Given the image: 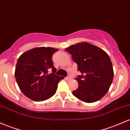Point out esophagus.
Listing matches in <instances>:
<instances>
[{
	"mask_svg": "<svg viewBox=\"0 0 130 130\" xmlns=\"http://www.w3.org/2000/svg\"><path fill=\"white\" fill-rule=\"evenodd\" d=\"M65 79H67V80H70V79H71V78L70 76H67L65 78Z\"/></svg>",
	"mask_w": 130,
	"mask_h": 130,
	"instance_id": "1",
	"label": "esophagus"
}]
</instances>
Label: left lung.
<instances>
[{
	"label": "left lung",
	"instance_id": "left-lung-1",
	"mask_svg": "<svg viewBox=\"0 0 130 130\" xmlns=\"http://www.w3.org/2000/svg\"><path fill=\"white\" fill-rule=\"evenodd\" d=\"M65 51L72 55L81 74L75 79L78 88L73 91V95L87 103L99 101L108 92L113 78L109 55L88 42L72 45Z\"/></svg>",
	"mask_w": 130,
	"mask_h": 130
}]
</instances>
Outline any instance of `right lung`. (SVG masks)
I'll return each mask as SVG.
<instances>
[{
    "instance_id": "right-lung-1",
    "label": "right lung",
    "mask_w": 130,
    "mask_h": 130,
    "mask_svg": "<svg viewBox=\"0 0 130 130\" xmlns=\"http://www.w3.org/2000/svg\"><path fill=\"white\" fill-rule=\"evenodd\" d=\"M58 51L53 47L34 48L18 58L15 76L21 92L35 101H43L55 94L63 76L55 75L52 55ZM51 69L53 72L49 74Z\"/></svg>"
}]
</instances>
